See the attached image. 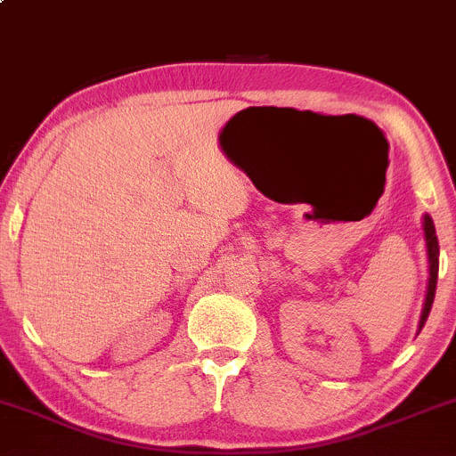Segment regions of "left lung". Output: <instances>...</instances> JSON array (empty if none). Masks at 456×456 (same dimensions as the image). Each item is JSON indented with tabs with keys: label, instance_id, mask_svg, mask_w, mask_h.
<instances>
[{
	"label": "left lung",
	"instance_id": "1",
	"mask_svg": "<svg viewBox=\"0 0 456 456\" xmlns=\"http://www.w3.org/2000/svg\"><path fill=\"white\" fill-rule=\"evenodd\" d=\"M422 232H425V244H427V259H428V279H427V294H425V305H422L420 322H418V332L425 326L428 313H431L433 297H436V287H437V272H439V244L436 235V224L433 218L425 214L422 216Z\"/></svg>",
	"mask_w": 456,
	"mask_h": 456
}]
</instances>
